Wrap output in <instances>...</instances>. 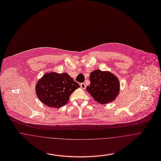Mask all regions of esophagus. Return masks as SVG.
Segmentation results:
<instances>
[{
    "instance_id": "obj_1",
    "label": "esophagus",
    "mask_w": 161,
    "mask_h": 161,
    "mask_svg": "<svg viewBox=\"0 0 161 161\" xmlns=\"http://www.w3.org/2000/svg\"><path fill=\"white\" fill-rule=\"evenodd\" d=\"M80 86H81V89H86V84H84V83H81Z\"/></svg>"
}]
</instances>
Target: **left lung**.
<instances>
[{"label": "left lung", "mask_w": 161, "mask_h": 161, "mask_svg": "<svg viewBox=\"0 0 161 161\" xmlns=\"http://www.w3.org/2000/svg\"><path fill=\"white\" fill-rule=\"evenodd\" d=\"M89 80L91 84L86 87V91L97 103L108 104L119 95L120 83L118 78L112 72L97 69L90 74Z\"/></svg>", "instance_id": "8db88e82"}]
</instances>
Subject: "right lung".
<instances>
[{"mask_svg": "<svg viewBox=\"0 0 161 161\" xmlns=\"http://www.w3.org/2000/svg\"><path fill=\"white\" fill-rule=\"evenodd\" d=\"M80 87L68 73L46 72L36 84V93L47 106L60 108L68 103L70 95Z\"/></svg>", "mask_w": 161, "mask_h": 161, "instance_id": "1", "label": "right lung"}]
</instances>
